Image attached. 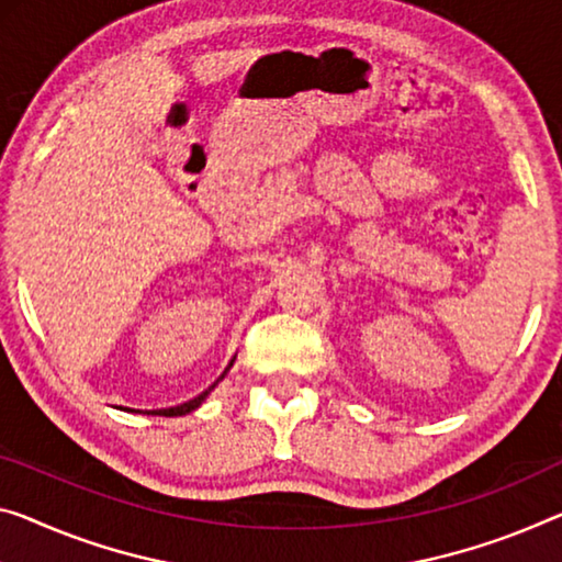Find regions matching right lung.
Returning <instances> with one entry per match:
<instances>
[{"label": "right lung", "mask_w": 562, "mask_h": 562, "mask_svg": "<svg viewBox=\"0 0 562 562\" xmlns=\"http://www.w3.org/2000/svg\"><path fill=\"white\" fill-rule=\"evenodd\" d=\"M231 364H233V361H231ZM228 364V367H231ZM228 371V369H226ZM226 371H223V374H221V379L223 376H226ZM221 379H218V382H221ZM218 382H213L211 386H209V390H205L203 394H198L195 396V400H191V402H186V404H180V407H168V409H155V412H150V414H160V417H183V414H188V412H193V409H198V407H201V404L205 402V396H209L213 390H215V384H218ZM127 412H133V409H127Z\"/></svg>", "instance_id": "right-lung-1"}]
</instances>
